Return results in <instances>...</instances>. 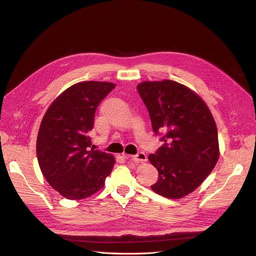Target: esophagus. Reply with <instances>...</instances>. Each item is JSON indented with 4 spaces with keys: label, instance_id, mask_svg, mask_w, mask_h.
Wrapping results in <instances>:
<instances>
[{
    "label": "esophagus",
    "instance_id": "34e87169",
    "mask_svg": "<svg viewBox=\"0 0 256 256\" xmlns=\"http://www.w3.org/2000/svg\"><path fill=\"white\" fill-rule=\"evenodd\" d=\"M124 156L128 158H132V160H135V162H146L147 160V156L144 152H138L135 156H128V154H124Z\"/></svg>",
    "mask_w": 256,
    "mask_h": 256
}]
</instances>
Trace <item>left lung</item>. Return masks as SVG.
Returning <instances> with one entry per match:
<instances>
[{
  "label": "left lung",
  "mask_w": 256,
  "mask_h": 256,
  "mask_svg": "<svg viewBox=\"0 0 256 256\" xmlns=\"http://www.w3.org/2000/svg\"><path fill=\"white\" fill-rule=\"evenodd\" d=\"M156 136L164 144L148 156L158 169L156 194L178 199L192 193L219 158L218 130L206 102L188 87L170 80L137 86Z\"/></svg>",
  "instance_id": "left-lung-1"
}]
</instances>
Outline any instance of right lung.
Returning a JSON list of instances; mask_svg holds the SVG:
<instances>
[{"mask_svg": "<svg viewBox=\"0 0 256 256\" xmlns=\"http://www.w3.org/2000/svg\"><path fill=\"white\" fill-rule=\"evenodd\" d=\"M115 85L82 82L52 102L40 124L36 154L44 176L63 197L78 200L100 191L115 164L112 154L91 147L90 130L102 100Z\"/></svg>", "mask_w": 256, "mask_h": 256, "instance_id": "1", "label": "right lung"}]
</instances>
